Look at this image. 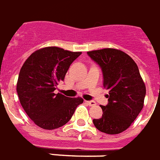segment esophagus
Returning a JSON list of instances; mask_svg holds the SVG:
<instances>
[{
  "label": "esophagus",
  "mask_w": 160,
  "mask_h": 160,
  "mask_svg": "<svg viewBox=\"0 0 160 160\" xmlns=\"http://www.w3.org/2000/svg\"><path fill=\"white\" fill-rule=\"evenodd\" d=\"M86 102L88 104L89 106H95L96 105V102L94 101H86Z\"/></svg>",
  "instance_id": "obj_1"
}]
</instances>
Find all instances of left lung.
Masks as SVG:
<instances>
[{
  "label": "left lung",
  "mask_w": 160,
  "mask_h": 160,
  "mask_svg": "<svg viewBox=\"0 0 160 160\" xmlns=\"http://www.w3.org/2000/svg\"><path fill=\"white\" fill-rule=\"evenodd\" d=\"M102 68L108 103L101 106L102 116L93 119L96 128L106 134H119L130 127L142 109L146 86L137 63L128 54L113 48L87 52Z\"/></svg>",
  "instance_id": "1"
}]
</instances>
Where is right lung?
<instances>
[{"mask_svg": "<svg viewBox=\"0 0 160 160\" xmlns=\"http://www.w3.org/2000/svg\"><path fill=\"white\" fill-rule=\"evenodd\" d=\"M80 54L60 47H44L32 53L22 66L18 95L25 113L39 127L53 130L64 125L83 102L81 98L54 93L71 63Z\"/></svg>", "mask_w": 160, "mask_h": 160, "instance_id": "add662e5", "label": "right lung"}]
</instances>
